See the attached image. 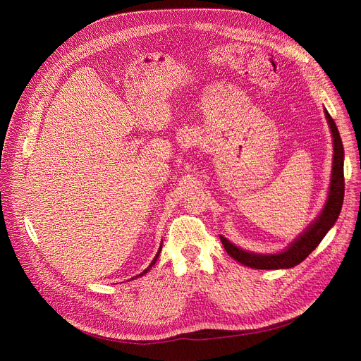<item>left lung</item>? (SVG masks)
I'll return each mask as SVG.
<instances>
[{"mask_svg": "<svg viewBox=\"0 0 361 361\" xmlns=\"http://www.w3.org/2000/svg\"><path fill=\"white\" fill-rule=\"evenodd\" d=\"M324 115L327 118L331 136H333L334 155H333V171H331L329 196L323 210L314 219V222L310 224L309 228L302 235H299L298 239H295V242H292L280 253H274V255L252 253L235 246L226 238L221 236V242L225 250L228 252V255L232 256L239 263L253 269H264V270L295 267L299 263H302L319 246V243L323 240L326 233L336 224L343 206V197H344V169H343L344 149H343V142H341L338 129L333 118L326 109H324Z\"/></svg>", "mask_w": 361, "mask_h": 361, "instance_id": "left-lung-1", "label": "left lung"}]
</instances>
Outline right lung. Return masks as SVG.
Here are the masks:
<instances>
[{
	"label": "right lung",
	"instance_id": "right-lung-1",
	"mask_svg": "<svg viewBox=\"0 0 361 361\" xmlns=\"http://www.w3.org/2000/svg\"><path fill=\"white\" fill-rule=\"evenodd\" d=\"M161 249H162V243H161V247H159V250H158V253H157V256H155V257H154V260H152V262H151V264H149V266H148V267H147V269H145V270H143V271H142V273H140V274H137V276H135V277H139V276H142V274H145V273H148V271H149V270H151V267H152V266H154V264H155V263H157V259H158V256H159V253H161Z\"/></svg>",
	"mask_w": 361,
	"mask_h": 361
}]
</instances>
